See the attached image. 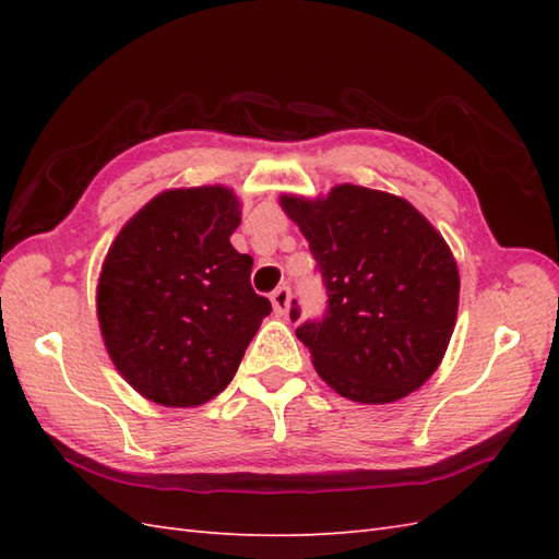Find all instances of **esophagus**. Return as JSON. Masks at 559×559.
I'll return each mask as SVG.
<instances>
[{"label": "esophagus", "instance_id": "esophagus-1", "mask_svg": "<svg viewBox=\"0 0 559 559\" xmlns=\"http://www.w3.org/2000/svg\"><path fill=\"white\" fill-rule=\"evenodd\" d=\"M271 305H273V312L276 314H286L288 307H290V288L288 286H281L271 293Z\"/></svg>", "mask_w": 559, "mask_h": 559}]
</instances>
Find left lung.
I'll return each instance as SVG.
<instances>
[{"label":"left lung","mask_w":559,"mask_h":559,"mask_svg":"<svg viewBox=\"0 0 559 559\" xmlns=\"http://www.w3.org/2000/svg\"><path fill=\"white\" fill-rule=\"evenodd\" d=\"M281 201L310 242L326 290L324 314L295 331L319 377L360 403H391L423 386L459 310V269L442 235L408 201L367 187ZM290 319H300L295 300Z\"/></svg>","instance_id":"1"}]
</instances>
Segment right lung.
<instances>
[{
	"mask_svg": "<svg viewBox=\"0 0 559 559\" xmlns=\"http://www.w3.org/2000/svg\"><path fill=\"white\" fill-rule=\"evenodd\" d=\"M225 187L163 192L117 235L98 286V319L117 370L141 396L187 408L230 384L271 302L249 283L252 257Z\"/></svg>",
	"mask_w": 559,
	"mask_h": 559,
	"instance_id": "right-lung-1",
	"label": "right lung"
}]
</instances>
